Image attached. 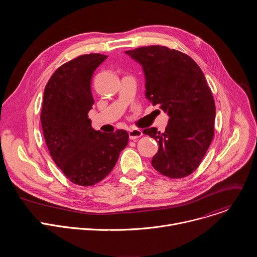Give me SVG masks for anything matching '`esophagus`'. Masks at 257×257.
I'll use <instances>...</instances> for the list:
<instances>
[{"label": "esophagus", "mask_w": 257, "mask_h": 257, "mask_svg": "<svg viewBox=\"0 0 257 257\" xmlns=\"http://www.w3.org/2000/svg\"><path fill=\"white\" fill-rule=\"evenodd\" d=\"M128 134H129V138L133 140V139L139 138L142 135V131L139 129H130L128 131Z\"/></svg>", "instance_id": "obj_1"}]
</instances>
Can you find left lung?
Here are the masks:
<instances>
[{"instance_id": "8db88e82", "label": "left lung", "mask_w": 257, "mask_h": 257, "mask_svg": "<svg viewBox=\"0 0 257 257\" xmlns=\"http://www.w3.org/2000/svg\"><path fill=\"white\" fill-rule=\"evenodd\" d=\"M139 63L145 78V97L170 117L164 133L146 128L159 151L153 167L170 178L197 169L213 137L215 105L199 66L187 55L162 46L125 52Z\"/></svg>"}]
</instances>
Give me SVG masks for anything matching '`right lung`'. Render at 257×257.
Segmentation results:
<instances>
[{
	"label": "right lung",
	"mask_w": 257,
	"mask_h": 257,
	"mask_svg": "<svg viewBox=\"0 0 257 257\" xmlns=\"http://www.w3.org/2000/svg\"><path fill=\"white\" fill-rule=\"evenodd\" d=\"M107 57L80 56L54 73L44 92L41 122L55 164L74 184L91 186L115 167L128 143V133H103L91 127L88 112L94 99L91 78Z\"/></svg>",
	"instance_id": "obj_1"
}]
</instances>
